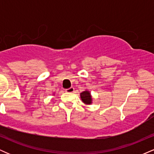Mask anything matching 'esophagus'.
<instances>
[{
	"label": "esophagus",
	"mask_w": 154,
	"mask_h": 154,
	"mask_svg": "<svg viewBox=\"0 0 154 154\" xmlns=\"http://www.w3.org/2000/svg\"><path fill=\"white\" fill-rule=\"evenodd\" d=\"M74 91H75V88H70L66 90V92H67V93H73Z\"/></svg>",
	"instance_id": "34e87169"
}]
</instances>
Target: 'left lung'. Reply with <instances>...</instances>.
<instances>
[{"instance_id":"1","label":"left lung","mask_w":154,"mask_h":154,"mask_svg":"<svg viewBox=\"0 0 154 154\" xmlns=\"http://www.w3.org/2000/svg\"><path fill=\"white\" fill-rule=\"evenodd\" d=\"M80 97L81 99L86 104H91L92 103V98L91 93L89 91H84L82 93H80Z\"/></svg>"}]
</instances>
